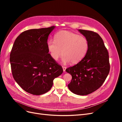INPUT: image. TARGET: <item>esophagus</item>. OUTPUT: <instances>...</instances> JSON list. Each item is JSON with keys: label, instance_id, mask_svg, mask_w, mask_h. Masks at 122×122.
<instances>
[{"label": "esophagus", "instance_id": "esophagus-1", "mask_svg": "<svg viewBox=\"0 0 122 122\" xmlns=\"http://www.w3.org/2000/svg\"><path fill=\"white\" fill-rule=\"evenodd\" d=\"M66 68H67V67H65V66H62V69H63V71L64 72H65Z\"/></svg>", "mask_w": 122, "mask_h": 122}]
</instances>
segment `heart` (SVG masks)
Instances as JSON below:
<instances>
[{
    "instance_id": "1",
    "label": "heart",
    "mask_w": 122,
    "mask_h": 122,
    "mask_svg": "<svg viewBox=\"0 0 122 122\" xmlns=\"http://www.w3.org/2000/svg\"><path fill=\"white\" fill-rule=\"evenodd\" d=\"M54 40V41L49 40L47 43L48 50L54 61H57L63 52L62 61L64 64L71 61L75 64L81 61L86 53L88 44L83 36L61 30L55 35Z\"/></svg>"
}]
</instances>
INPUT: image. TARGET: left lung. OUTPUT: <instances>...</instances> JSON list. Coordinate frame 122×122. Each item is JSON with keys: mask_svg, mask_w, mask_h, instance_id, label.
<instances>
[{"mask_svg": "<svg viewBox=\"0 0 122 122\" xmlns=\"http://www.w3.org/2000/svg\"><path fill=\"white\" fill-rule=\"evenodd\" d=\"M87 40L88 47L82 60L66 71L72 75L69 90L74 94L84 96L98 90L107 77L110 65L108 51L97 33L79 29Z\"/></svg>", "mask_w": 122, "mask_h": 122, "instance_id": "1", "label": "left lung"}]
</instances>
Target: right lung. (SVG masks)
Segmentation results:
<instances>
[{
  "label": "right lung",
  "instance_id": "add662e5",
  "mask_svg": "<svg viewBox=\"0 0 122 122\" xmlns=\"http://www.w3.org/2000/svg\"><path fill=\"white\" fill-rule=\"evenodd\" d=\"M54 26L22 32L15 41L10 54L13 76L27 93L40 95L48 92L55 78L63 72L61 66L50 56L48 36Z\"/></svg>",
  "mask_w": 122,
  "mask_h": 122
}]
</instances>
